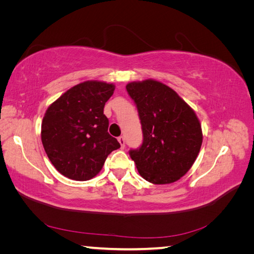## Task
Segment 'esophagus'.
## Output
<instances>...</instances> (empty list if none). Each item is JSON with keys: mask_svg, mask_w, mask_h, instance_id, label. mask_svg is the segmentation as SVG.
<instances>
[{"mask_svg": "<svg viewBox=\"0 0 254 254\" xmlns=\"http://www.w3.org/2000/svg\"><path fill=\"white\" fill-rule=\"evenodd\" d=\"M118 141H119V143L121 144V147L123 148L124 144H126V139H124V136H119L118 137Z\"/></svg>", "mask_w": 254, "mask_h": 254, "instance_id": "1", "label": "esophagus"}]
</instances>
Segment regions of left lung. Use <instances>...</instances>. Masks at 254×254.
Masks as SVG:
<instances>
[{
  "instance_id": "8db88e82",
  "label": "left lung",
  "mask_w": 254,
  "mask_h": 254,
  "mask_svg": "<svg viewBox=\"0 0 254 254\" xmlns=\"http://www.w3.org/2000/svg\"><path fill=\"white\" fill-rule=\"evenodd\" d=\"M142 126L143 142L130 150L140 176L147 182H177L194 165L203 132L194 110L169 86L154 79L127 85Z\"/></svg>"
}]
</instances>
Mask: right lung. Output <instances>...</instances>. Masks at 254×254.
<instances>
[{
    "label": "right lung",
    "mask_w": 254,
    "mask_h": 254,
    "mask_svg": "<svg viewBox=\"0 0 254 254\" xmlns=\"http://www.w3.org/2000/svg\"><path fill=\"white\" fill-rule=\"evenodd\" d=\"M113 84L87 80L68 89L47 109L41 141L49 160L65 177L84 182L100 173L109 154L121 145L107 132L105 103Z\"/></svg>",
    "instance_id": "right-lung-1"
}]
</instances>
